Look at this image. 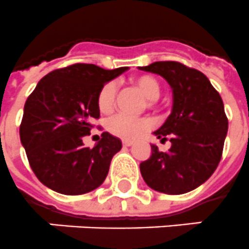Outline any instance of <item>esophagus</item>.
<instances>
[{"label": "esophagus", "mask_w": 249, "mask_h": 249, "mask_svg": "<svg viewBox=\"0 0 249 249\" xmlns=\"http://www.w3.org/2000/svg\"><path fill=\"white\" fill-rule=\"evenodd\" d=\"M122 144H123V146H131V145L134 144V141H132V140H127V139H123Z\"/></svg>", "instance_id": "34e87169"}]
</instances>
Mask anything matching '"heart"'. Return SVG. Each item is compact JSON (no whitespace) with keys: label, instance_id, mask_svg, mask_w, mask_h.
Here are the masks:
<instances>
[{"label":"heart","instance_id":"b5f03b06","mask_svg":"<svg viewBox=\"0 0 249 249\" xmlns=\"http://www.w3.org/2000/svg\"><path fill=\"white\" fill-rule=\"evenodd\" d=\"M132 85L142 93V96L148 100L146 107L153 108L156 100L160 95V85L152 75H139L132 79ZM115 97H117V86L114 82L104 85L97 95V107L101 113H110L114 108ZM107 128L110 134L122 139H136L145 131L150 128V122L146 118H135L126 114H117L109 119Z\"/></svg>","mask_w":249,"mask_h":249}]
</instances>
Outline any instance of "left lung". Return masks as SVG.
Masks as SVG:
<instances>
[{"instance_id":"left-lung-1","label":"left lung","mask_w":249,"mask_h":249,"mask_svg":"<svg viewBox=\"0 0 249 249\" xmlns=\"http://www.w3.org/2000/svg\"><path fill=\"white\" fill-rule=\"evenodd\" d=\"M139 69L156 73L172 89V112L153 134L170 137L168 152L152 144V156L140 163L149 188L184 194L206 182L217 168L228 134L224 103L206 75L178 61H156Z\"/></svg>"}]
</instances>
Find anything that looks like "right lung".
I'll return each mask as SVG.
<instances>
[{"label": "right lung", "instance_id": "1", "mask_svg": "<svg viewBox=\"0 0 249 249\" xmlns=\"http://www.w3.org/2000/svg\"><path fill=\"white\" fill-rule=\"evenodd\" d=\"M73 64L45 75L24 105L20 141L35 175L45 186L65 196L99 188L109 172L118 137L103 132L93 148L82 139L100 117L97 95L104 85L127 71Z\"/></svg>", "mask_w": 249, "mask_h": 249}]
</instances>
